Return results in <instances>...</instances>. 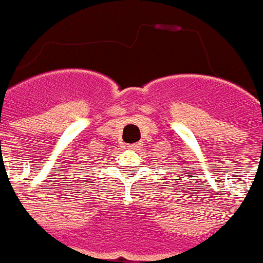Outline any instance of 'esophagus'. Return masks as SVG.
Returning a JSON list of instances; mask_svg holds the SVG:
<instances>
[{
  "mask_svg": "<svg viewBox=\"0 0 263 263\" xmlns=\"http://www.w3.org/2000/svg\"><path fill=\"white\" fill-rule=\"evenodd\" d=\"M131 150H139V148H142V143H131V144H127Z\"/></svg>",
  "mask_w": 263,
  "mask_h": 263,
  "instance_id": "1",
  "label": "esophagus"
}]
</instances>
